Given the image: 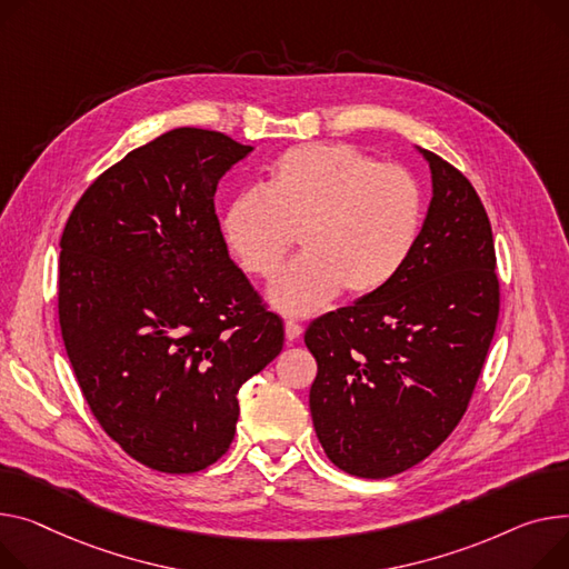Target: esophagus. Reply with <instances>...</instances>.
Returning <instances> with one entry per match:
<instances>
[{
	"label": "esophagus",
	"instance_id": "34e87169",
	"mask_svg": "<svg viewBox=\"0 0 569 569\" xmlns=\"http://www.w3.org/2000/svg\"><path fill=\"white\" fill-rule=\"evenodd\" d=\"M301 336V325H297V322H286V340L288 343H292V340H297Z\"/></svg>",
	"mask_w": 569,
	"mask_h": 569
}]
</instances>
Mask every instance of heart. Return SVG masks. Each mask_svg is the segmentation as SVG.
<instances>
[{
	"label": "heart",
	"instance_id": "obj_1",
	"mask_svg": "<svg viewBox=\"0 0 569 569\" xmlns=\"http://www.w3.org/2000/svg\"><path fill=\"white\" fill-rule=\"evenodd\" d=\"M423 223V197L402 167H380L350 143L288 148L264 189L249 187L221 214V236L247 274L272 279L295 238L305 256L272 283L270 305L311 316L346 290L370 297L405 268Z\"/></svg>",
	"mask_w": 569,
	"mask_h": 569
}]
</instances>
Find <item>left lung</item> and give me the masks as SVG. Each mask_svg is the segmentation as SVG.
<instances>
[{"instance_id":"8db88e82","label":"left lung","mask_w":569,"mask_h":569,"mask_svg":"<svg viewBox=\"0 0 569 569\" xmlns=\"http://www.w3.org/2000/svg\"><path fill=\"white\" fill-rule=\"evenodd\" d=\"M432 201L409 260L380 292L313 320L309 393L327 458L359 478L426 460L467 411L499 320L495 238L473 184L416 146Z\"/></svg>"}]
</instances>
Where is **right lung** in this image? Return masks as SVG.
Here are the masks:
<instances>
[{
	"label": "right lung",
	"mask_w": 569,
	"mask_h": 569,
	"mask_svg": "<svg viewBox=\"0 0 569 569\" xmlns=\"http://www.w3.org/2000/svg\"><path fill=\"white\" fill-rule=\"evenodd\" d=\"M178 128L107 169L61 236L59 325L78 385L137 462L194 473L236 437L238 391L283 348V322L231 260L221 176L251 153Z\"/></svg>",
	"instance_id": "1"
}]
</instances>
